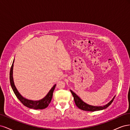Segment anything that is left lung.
Listing matches in <instances>:
<instances>
[{
  "mask_svg": "<svg viewBox=\"0 0 130 130\" xmlns=\"http://www.w3.org/2000/svg\"><path fill=\"white\" fill-rule=\"evenodd\" d=\"M70 90V92H71L72 95L74 97L75 103L77 107L82 110H84V111H86L93 112V111H100V110H103L106 108H107L108 106L111 104V103L113 102L114 99H115V98L116 96V95H115L113 98V99L109 102L108 103L106 104L105 105L100 106H95L90 105L86 104L84 101L82 100V99L79 96H78L77 95H76V94L74 92H73L72 90Z\"/></svg>",
  "mask_w": 130,
  "mask_h": 130,
  "instance_id": "1",
  "label": "left lung"
}]
</instances>
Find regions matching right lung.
<instances>
[{
  "label": "right lung",
  "instance_id": "add662e5",
  "mask_svg": "<svg viewBox=\"0 0 130 130\" xmlns=\"http://www.w3.org/2000/svg\"><path fill=\"white\" fill-rule=\"evenodd\" d=\"M14 61V58L13 60L12 64L10 69V84L11 86L12 89L15 95H16L17 98L19 100L21 103L25 106L26 107H29L30 108H32L35 109H42L46 108L49 106V104L50 103L51 100L52 99L53 92L55 88L56 84L53 86V87L51 88L49 90V92L48 94L43 98V99L39 100H29L27 99L26 98L23 97L21 94L19 93L17 89L15 87L14 85V81H13V63Z\"/></svg>",
  "mask_w": 130,
  "mask_h": 130
}]
</instances>
